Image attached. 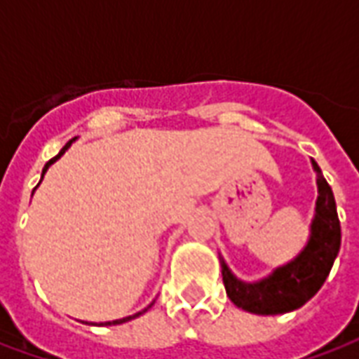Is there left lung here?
<instances>
[{
  "label": "left lung",
  "instance_id": "1",
  "mask_svg": "<svg viewBox=\"0 0 359 359\" xmlns=\"http://www.w3.org/2000/svg\"><path fill=\"white\" fill-rule=\"evenodd\" d=\"M317 175L316 215L309 229L308 244L292 262L271 273L257 283L236 278L221 259V273L226 296L234 306L257 316H277L302 308L329 277L334 257L340 250V221L337 215L334 196L323 172L311 159Z\"/></svg>",
  "mask_w": 359,
  "mask_h": 359
}]
</instances>
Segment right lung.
<instances>
[{
    "label": "right lung",
    "instance_id": "obj_1",
    "mask_svg": "<svg viewBox=\"0 0 359 359\" xmlns=\"http://www.w3.org/2000/svg\"><path fill=\"white\" fill-rule=\"evenodd\" d=\"M74 140H76V138H73V140H69V142H67L65 146H63V149H61V151H59L57 156H55V157H51L50 161H48V163H46V167H43V171H42V179H43V175H46V171H48V169H50V165L55 163V161H57L59 157L63 156V154H65L67 149H69V146H71V144H73ZM40 182H42V180H40ZM40 182H38V184H40ZM151 306H154V302H151V304H149L148 308H151ZM148 308H146V309H142V311H138V313H134V316L123 317V319H115V321H107V323H100V325H121V323H126V321H130V319H134V317L142 316V313H144V311H148Z\"/></svg>",
    "mask_w": 359,
    "mask_h": 359
}]
</instances>
